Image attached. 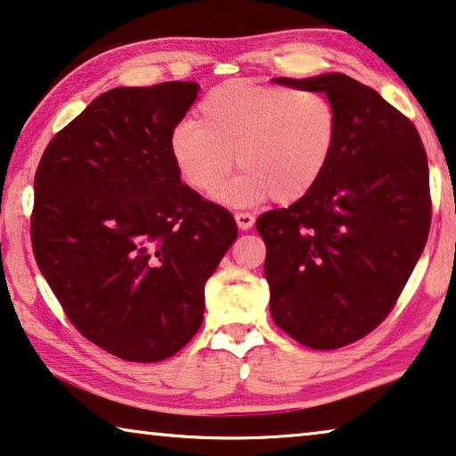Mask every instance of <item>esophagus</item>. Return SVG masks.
Masks as SVG:
<instances>
[{
    "label": "esophagus",
    "mask_w": 456,
    "mask_h": 456,
    "mask_svg": "<svg viewBox=\"0 0 456 456\" xmlns=\"http://www.w3.org/2000/svg\"><path fill=\"white\" fill-rule=\"evenodd\" d=\"M235 221H237V227H240L241 231L251 229L256 223L254 215H249V213H235Z\"/></svg>",
    "instance_id": "obj_1"
}]
</instances>
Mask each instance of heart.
<instances>
[{
    "instance_id": "b5f03b06",
    "label": "heart",
    "mask_w": 456,
    "mask_h": 456,
    "mask_svg": "<svg viewBox=\"0 0 456 456\" xmlns=\"http://www.w3.org/2000/svg\"><path fill=\"white\" fill-rule=\"evenodd\" d=\"M336 139L338 114L323 94L233 79L202 96L196 122L174 128L169 155L180 178L200 194L216 192L237 158L243 172L216 199L254 207L309 194L328 169Z\"/></svg>"
}]
</instances>
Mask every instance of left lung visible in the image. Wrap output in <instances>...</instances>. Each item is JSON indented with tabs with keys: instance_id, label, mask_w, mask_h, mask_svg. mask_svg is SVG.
<instances>
[{
	"instance_id": "left-lung-1",
	"label": "left lung",
	"mask_w": 456,
	"mask_h": 456,
	"mask_svg": "<svg viewBox=\"0 0 456 456\" xmlns=\"http://www.w3.org/2000/svg\"><path fill=\"white\" fill-rule=\"evenodd\" d=\"M274 81L323 92L338 139L315 188L256 221L270 314L307 348L336 350L391 314L422 256L432 219L426 149L410 118L344 73Z\"/></svg>"
}]
</instances>
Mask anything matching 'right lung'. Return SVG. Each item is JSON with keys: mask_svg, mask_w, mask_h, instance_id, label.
<instances>
[{"mask_svg": "<svg viewBox=\"0 0 456 456\" xmlns=\"http://www.w3.org/2000/svg\"><path fill=\"white\" fill-rule=\"evenodd\" d=\"M194 81L114 87L51 139L34 175L32 251L69 322L102 350L159 362L194 338L205 282L237 240L169 155Z\"/></svg>", "mask_w": 456, "mask_h": 456, "instance_id": "1", "label": "right lung"}]
</instances>
